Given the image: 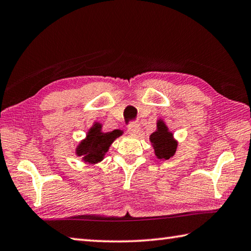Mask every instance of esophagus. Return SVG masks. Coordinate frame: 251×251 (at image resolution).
I'll return each mask as SVG.
<instances>
[{"mask_svg":"<svg viewBox=\"0 0 251 251\" xmlns=\"http://www.w3.org/2000/svg\"><path fill=\"white\" fill-rule=\"evenodd\" d=\"M140 128H139V125L137 123H131V125L128 126V132L132 135H137L139 133Z\"/></svg>","mask_w":251,"mask_h":251,"instance_id":"1","label":"esophagus"}]
</instances>
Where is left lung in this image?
Returning <instances> with one entry per match:
<instances>
[{
  "label": "left lung",
  "instance_id": "8db88e82",
  "mask_svg": "<svg viewBox=\"0 0 251 251\" xmlns=\"http://www.w3.org/2000/svg\"><path fill=\"white\" fill-rule=\"evenodd\" d=\"M150 142L154 149V154L159 160H169L172 157L178 142L174 139L173 132H171L166 123L159 119L156 122V130L150 135Z\"/></svg>",
  "mask_w": 251,
  "mask_h": 251
}]
</instances>
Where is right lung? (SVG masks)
Instances as JSON below:
<instances>
[{"instance_id":"1","label":"right lung","mask_w":251,"mask_h":251,"mask_svg":"<svg viewBox=\"0 0 251 251\" xmlns=\"http://www.w3.org/2000/svg\"><path fill=\"white\" fill-rule=\"evenodd\" d=\"M122 130H113L110 132H103L102 125L95 122L88 130L86 138L81 140L76 148V155L81 157L83 163L98 164L104 159L105 153L109 151L114 140L121 137Z\"/></svg>"}]
</instances>
